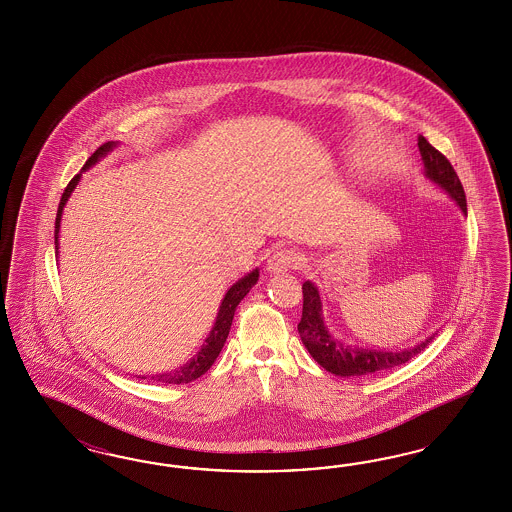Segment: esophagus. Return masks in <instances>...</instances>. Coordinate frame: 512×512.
<instances>
[{"instance_id":"esophagus-1","label":"esophagus","mask_w":512,"mask_h":512,"mask_svg":"<svg viewBox=\"0 0 512 512\" xmlns=\"http://www.w3.org/2000/svg\"><path fill=\"white\" fill-rule=\"evenodd\" d=\"M304 263H306V259L302 253H298L295 249L281 248L274 251V255L268 259V270L270 272H287V270L300 268Z\"/></svg>"}]
</instances>
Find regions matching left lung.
Here are the masks:
<instances>
[{"label": "left lung", "instance_id": "left-lung-1", "mask_svg": "<svg viewBox=\"0 0 512 512\" xmlns=\"http://www.w3.org/2000/svg\"><path fill=\"white\" fill-rule=\"evenodd\" d=\"M419 150L424 161V174L437 186L443 187L460 206V210L467 214L464 187L458 174L452 169L449 159L439 150H435L424 137H419ZM302 295H304V306H302V319L298 323V334L302 338V343L306 345V349L310 351L311 357L315 358L326 372L334 375L360 377L368 373L392 370L396 366H402L407 360L417 357L420 351H424V347L434 340L435 334L426 341H420L419 345H415L413 349H403L398 353L347 345L343 341L336 340L328 332L323 321V304H321L317 287L310 281H306L302 285Z\"/></svg>", "mask_w": 512, "mask_h": 512}]
</instances>
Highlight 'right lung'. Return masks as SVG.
Segmentation results:
<instances>
[{
	"instance_id": "obj_1",
	"label": "right lung",
	"mask_w": 512,
	"mask_h": 512,
	"mask_svg": "<svg viewBox=\"0 0 512 512\" xmlns=\"http://www.w3.org/2000/svg\"><path fill=\"white\" fill-rule=\"evenodd\" d=\"M116 144H118V142H112V140L101 144V146L88 157V161H86V165L82 167V171L90 169L101 157H105V155L109 154L110 150H112ZM80 176H82V174H77V176L67 184L65 191H63L60 206H58L56 225H54V244H56V249H58V238H60L58 234H60V221H62L63 206H65L67 199L71 197L73 189L77 187ZM257 279H259V270L255 268L253 272H249L248 276L238 279L233 287L227 291V295L221 300V306H219V311H217L214 328H212L210 336L202 343L201 351H199L195 357L191 358V360H187L186 364L180 366L178 370H172V372L169 373H161V375H152V379H154V381H161V383H167V385H184V383H191V381L199 379L202 373L208 372V370L212 368V364L216 362V358L219 357V353H221L225 341H227L229 330H231V325H233L234 311L238 308L240 300L248 295L249 289L257 283ZM140 379H146V377H140Z\"/></svg>"
}]
</instances>
